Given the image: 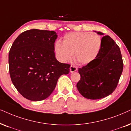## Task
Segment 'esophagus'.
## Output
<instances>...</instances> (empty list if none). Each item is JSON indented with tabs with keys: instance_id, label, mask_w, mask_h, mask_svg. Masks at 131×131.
Returning a JSON list of instances; mask_svg holds the SVG:
<instances>
[{
	"instance_id": "obj_1",
	"label": "esophagus",
	"mask_w": 131,
	"mask_h": 131,
	"mask_svg": "<svg viewBox=\"0 0 131 131\" xmlns=\"http://www.w3.org/2000/svg\"><path fill=\"white\" fill-rule=\"evenodd\" d=\"M70 72H75V71H77V67H75V66L74 65H71L70 67Z\"/></svg>"
}]
</instances>
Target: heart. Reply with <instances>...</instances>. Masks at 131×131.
Listing matches in <instances>:
<instances>
[{"label":"heart","mask_w":131,"mask_h":131,"mask_svg":"<svg viewBox=\"0 0 131 131\" xmlns=\"http://www.w3.org/2000/svg\"><path fill=\"white\" fill-rule=\"evenodd\" d=\"M62 43L57 41L54 43V50L59 60L68 62L74 54L76 61L82 64H88L98 55L102 38L96 33L71 32L63 36Z\"/></svg>","instance_id":"b5f03b06"}]
</instances>
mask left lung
<instances>
[{
    "mask_svg": "<svg viewBox=\"0 0 131 131\" xmlns=\"http://www.w3.org/2000/svg\"><path fill=\"white\" fill-rule=\"evenodd\" d=\"M95 32L100 35H104ZM123 68L119 47L109 36H104L96 58L78 69L81 78L77 84V89L87 99L95 100L107 96L116 89Z\"/></svg>",
    "mask_w": 131,
    "mask_h": 131,
    "instance_id": "left-lung-1",
    "label": "left lung"
}]
</instances>
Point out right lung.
Listing matches in <instances>:
<instances>
[{
  "instance_id": "obj_1",
  "label": "right lung",
  "mask_w": 131,
  "mask_h": 131,
  "mask_svg": "<svg viewBox=\"0 0 131 131\" xmlns=\"http://www.w3.org/2000/svg\"><path fill=\"white\" fill-rule=\"evenodd\" d=\"M54 31L31 29L23 32L14 42L9 53V71L18 92L33 101L46 99L63 74L69 72L70 64L55 57Z\"/></svg>"
}]
</instances>
